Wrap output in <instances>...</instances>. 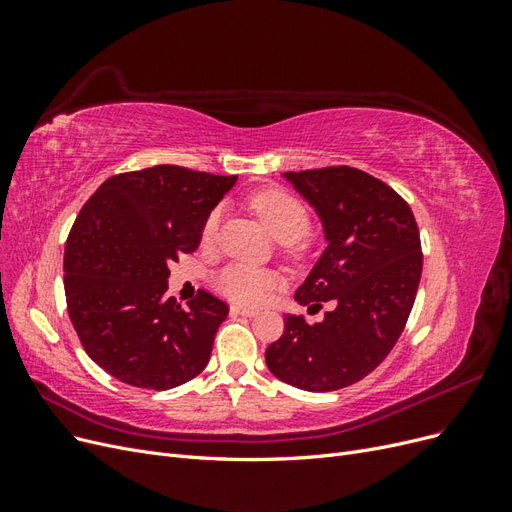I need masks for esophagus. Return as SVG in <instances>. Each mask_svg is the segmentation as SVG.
I'll return each mask as SVG.
<instances>
[{"mask_svg":"<svg viewBox=\"0 0 512 512\" xmlns=\"http://www.w3.org/2000/svg\"><path fill=\"white\" fill-rule=\"evenodd\" d=\"M230 314H235V316H245V318H252V316H256L258 312H256V309H250V307L230 305Z\"/></svg>","mask_w":512,"mask_h":512,"instance_id":"34e87169","label":"esophagus"}]
</instances>
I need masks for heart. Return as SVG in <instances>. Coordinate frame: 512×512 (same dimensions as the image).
<instances>
[{
    "instance_id": "1",
    "label": "heart",
    "mask_w": 512,
    "mask_h": 512,
    "mask_svg": "<svg viewBox=\"0 0 512 512\" xmlns=\"http://www.w3.org/2000/svg\"><path fill=\"white\" fill-rule=\"evenodd\" d=\"M250 205L254 213L260 218V222L267 226L271 235L282 243H294L303 239L309 226H312V218H309L307 207L301 200L282 190V188H269L258 192ZM222 211L213 209L203 224V243H213L218 237ZM294 252V247H292ZM215 288L226 299L241 303V305H260L265 303L275 288H280L282 280L280 275L269 269L250 267V265H228L215 275Z\"/></svg>"
}]
</instances>
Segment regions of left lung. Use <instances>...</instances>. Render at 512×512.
<instances>
[{
    "mask_svg": "<svg viewBox=\"0 0 512 512\" xmlns=\"http://www.w3.org/2000/svg\"><path fill=\"white\" fill-rule=\"evenodd\" d=\"M284 177L318 211L329 241L294 299L309 309L335 307L316 324L286 316L265 361L297 389L337 391L371 374L397 344L421 282V235L406 200L359 168Z\"/></svg>",
    "mask_w": 512,
    "mask_h": 512,
    "instance_id": "1",
    "label": "left lung"
}]
</instances>
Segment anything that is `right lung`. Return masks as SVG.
<instances>
[{
    "label": "right lung",
    "instance_id": "add662e5",
    "mask_svg": "<svg viewBox=\"0 0 512 512\" xmlns=\"http://www.w3.org/2000/svg\"><path fill=\"white\" fill-rule=\"evenodd\" d=\"M235 181L158 164L113 175L89 196L66 241L64 288L72 327L106 374L166 391L207 367L228 305L207 290L188 307L166 299L168 265L200 245Z\"/></svg>",
    "mask_w": 512,
    "mask_h": 512
}]
</instances>
